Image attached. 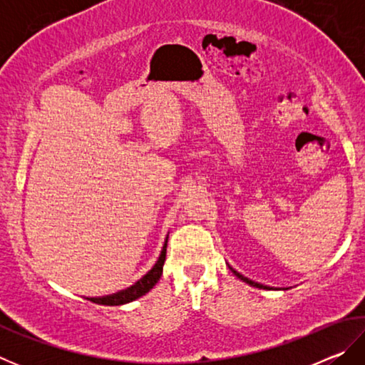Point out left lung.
Returning <instances> with one entry per match:
<instances>
[{"label":"left lung","instance_id":"1","mask_svg":"<svg viewBox=\"0 0 365 365\" xmlns=\"http://www.w3.org/2000/svg\"><path fill=\"white\" fill-rule=\"evenodd\" d=\"M228 269H230L235 275L238 277L240 280H243L245 283H248V285H251V287H256V288H259V289H282V288H274V287H267V285H262V283H257V282H255V280H251V279H248V277H245L243 274H240L238 270H235L232 265H228Z\"/></svg>","mask_w":365,"mask_h":365}]
</instances>
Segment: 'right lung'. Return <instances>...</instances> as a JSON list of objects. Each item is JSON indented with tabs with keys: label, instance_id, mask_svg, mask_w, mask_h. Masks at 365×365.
<instances>
[{
	"label": "right lung",
	"instance_id": "add662e5",
	"mask_svg": "<svg viewBox=\"0 0 365 365\" xmlns=\"http://www.w3.org/2000/svg\"><path fill=\"white\" fill-rule=\"evenodd\" d=\"M168 238H169V235L165 237L163 250H160V255L158 257L156 264L153 265V269L148 270L146 274L141 277L138 282H135L132 287H128L125 289H120V292L113 293V294L95 296V298H86V299L95 302V304H103V306H122V304H127V302H132L135 299L141 298L143 294H146L159 282L160 275H163V267H164V262H165V252H168Z\"/></svg>",
	"mask_w": 365,
	"mask_h": 365
}]
</instances>
